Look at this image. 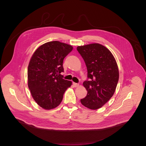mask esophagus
<instances>
[{"mask_svg":"<svg viewBox=\"0 0 146 146\" xmlns=\"http://www.w3.org/2000/svg\"><path fill=\"white\" fill-rule=\"evenodd\" d=\"M73 85H74V87H78L79 86V84L78 83H74V82H73Z\"/></svg>","mask_w":146,"mask_h":146,"instance_id":"1","label":"esophagus"}]
</instances>
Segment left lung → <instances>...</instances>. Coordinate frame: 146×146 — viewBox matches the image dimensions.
I'll return each mask as SVG.
<instances>
[{
	"mask_svg": "<svg viewBox=\"0 0 146 146\" xmlns=\"http://www.w3.org/2000/svg\"><path fill=\"white\" fill-rule=\"evenodd\" d=\"M77 50L84 60L90 79L83 83L88 93L80 102L89 109L97 110L106 104L115 92L119 78L117 64L112 53L102 44L78 46Z\"/></svg>",
	"mask_w": 146,
	"mask_h": 146,
	"instance_id": "8db88e82",
	"label": "left lung"
}]
</instances>
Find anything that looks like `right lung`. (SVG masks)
Wrapping results in <instances>:
<instances>
[{
    "label": "right lung",
    "instance_id": "right-lung-1",
    "mask_svg": "<svg viewBox=\"0 0 146 146\" xmlns=\"http://www.w3.org/2000/svg\"><path fill=\"white\" fill-rule=\"evenodd\" d=\"M73 49L59 42H45L33 53L28 66L27 84L31 96L40 107L52 110L61 103L65 91L72 82L62 78L63 62Z\"/></svg>",
    "mask_w": 146,
    "mask_h": 146
}]
</instances>
